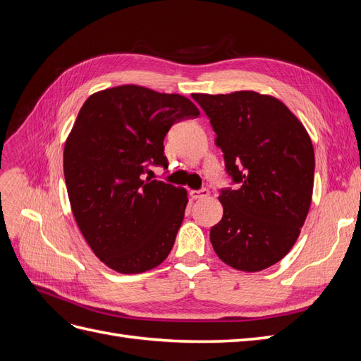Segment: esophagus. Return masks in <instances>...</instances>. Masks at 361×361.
<instances>
[{
  "label": "esophagus",
  "instance_id": "34e87169",
  "mask_svg": "<svg viewBox=\"0 0 361 361\" xmlns=\"http://www.w3.org/2000/svg\"><path fill=\"white\" fill-rule=\"evenodd\" d=\"M190 195L192 199H204V197H207V195H209V190H206V188H202V190H192V191H190Z\"/></svg>",
  "mask_w": 361,
  "mask_h": 361
}]
</instances>
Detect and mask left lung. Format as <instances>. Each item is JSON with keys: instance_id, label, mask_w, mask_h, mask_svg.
<instances>
[{"instance_id": "8db88e82", "label": "left lung", "mask_w": 361, "mask_h": 361, "mask_svg": "<svg viewBox=\"0 0 361 361\" xmlns=\"http://www.w3.org/2000/svg\"><path fill=\"white\" fill-rule=\"evenodd\" d=\"M191 96L209 117L226 171L238 183L218 197L223 218L211 228L215 253L239 271L269 268L289 253L310 209L312 140L274 96L251 90Z\"/></svg>"}]
</instances>
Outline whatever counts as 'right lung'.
<instances>
[{
    "label": "right lung",
    "mask_w": 361,
    "mask_h": 361,
    "mask_svg": "<svg viewBox=\"0 0 361 361\" xmlns=\"http://www.w3.org/2000/svg\"><path fill=\"white\" fill-rule=\"evenodd\" d=\"M199 114L188 97L134 84L96 92L81 106L64 145V179L75 221L108 268L138 274L167 259L187 190L143 174L167 167L171 125Z\"/></svg>",
    "instance_id": "add662e5"
}]
</instances>
